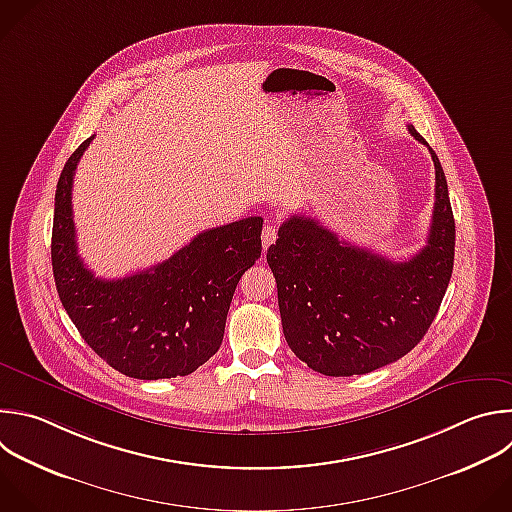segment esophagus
<instances>
[{
    "instance_id": "obj_1",
    "label": "esophagus",
    "mask_w": 512,
    "mask_h": 512,
    "mask_svg": "<svg viewBox=\"0 0 512 512\" xmlns=\"http://www.w3.org/2000/svg\"><path fill=\"white\" fill-rule=\"evenodd\" d=\"M261 239H263V249H267L269 245H273V243H275V239H277V227L267 223V225H265V229H263Z\"/></svg>"
}]
</instances>
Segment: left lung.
<instances>
[{"instance_id":"1","label":"left lung","mask_w":512,"mask_h":512,"mask_svg":"<svg viewBox=\"0 0 512 512\" xmlns=\"http://www.w3.org/2000/svg\"><path fill=\"white\" fill-rule=\"evenodd\" d=\"M410 134L428 142L408 124ZM428 243L408 261H390L305 215L279 227L267 251L281 325L291 352L323 376H360L406 356L432 325L454 265V217L444 170Z\"/></svg>"}]
</instances>
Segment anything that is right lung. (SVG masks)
Masks as SVG:
<instances>
[{"mask_svg":"<svg viewBox=\"0 0 512 512\" xmlns=\"http://www.w3.org/2000/svg\"><path fill=\"white\" fill-rule=\"evenodd\" d=\"M92 140L74 150L56 187L52 267L60 301L84 342L120 374L189 376L221 348L235 287L261 257L263 219L203 231L146 271L100 279L78 255L72 217L74 173Z\"/></svg>","mask_w":512,"mask_h":512,"instance_id":"add662e5","label":"right lung"}]
</instances>
